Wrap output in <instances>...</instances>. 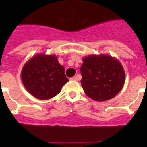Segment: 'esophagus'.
Masks as SVG:
<instances>
[{
  "label": "esophagus",
  "instance_id": "esophagus-1",
  "mask_svg": "<svg viewBox=\"0 0 147 147\" xmlns=\"http://www.w3.org/2000/svg\"><path fill=\"white\" fill-rule=\"evenodd\" d=\"M71 81H78L79 80V77H78V76H74V77H72V78H70Z\"/></svg>",
  "mask_w": 147,
  "mask_h": 147
}]
</instances>
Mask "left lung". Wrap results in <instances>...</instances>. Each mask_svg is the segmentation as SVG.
I'll list each match as a JSON object with an SVG mask.
<instances>
[{"label":"left lung","mask_w":147,"mask_h":147,"mask_svg":"<svg viewBox=\"0 0 147 147\" xmlns=\"http://www.w3.org/2000/svg\"><path fill=\"white\" fill-rule=\"evenodd\" d=\"M81 84L85 94L95 101L115 97L123 88L125 72L116 58L109 55H89L83 58Z\"/></svg>","instance_id":"left-lung-1"}]
</instances>
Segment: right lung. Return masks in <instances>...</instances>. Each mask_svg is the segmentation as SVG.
Segmentation results:
<instances>
[{
	"instance_id": "add662e5",
	"label": "right lung",
	"mask_w": 147,
	"mask_h": 147,
	"mask_svg": "<svg viewBox=\"0 0 147 147\" xmlns=\"http://www.w3.org/2000/svg\"><path fill=\"white\" fill-rule=\"evenodd\" d=\"M21 80L26 91L40 100H48L57 95L69 82L57 56L45 54L33 55L25 63Z\"/></svg>"
}]
</instances>
